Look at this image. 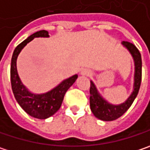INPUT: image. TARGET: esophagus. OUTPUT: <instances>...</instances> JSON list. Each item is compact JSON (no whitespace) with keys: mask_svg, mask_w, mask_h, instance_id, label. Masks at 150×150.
<instances>
[{"mask_svg":"<svg viewBox=\"0 0 150 150\" xmlns=\"http://www.w3.org/2000/svg\"><path fill=\"white\" fill-rule=\"evenodd\" d=\"M80 75L83 77H89L91 75V71L88 69H83L80 71Z\"/></svg>","mask_w":150,"mask_h":150,"instance_id":"esophagus-1","label":"esophagus"}]
</instances>
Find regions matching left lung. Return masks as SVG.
I'll use <instances>...</instances> for the list:
<instances>
[{
    "label": "left lung",
    "mask_w": 150,
    "mask_h": 150,
    "mask_svg": "<svg viewBox=\"0 0 150 150\" xmlns=\"http://www.w3.org/2000/svg\"><path fill=\"white\" fill-rule=\"evenodd\" d=\"M121 45L132 55L134 62L133 89L127 99L120 104H112L107 101L99 92L96 85L91 80L90 89V106L93 114L99 120L103 121H112L122 116L132 106L135 98L137 97L142 79V58L138 49L132 43L122 42Z\"/></svg>",
    "instance_id": "left-lung-1"
}]
</instances>
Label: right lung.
Wrapping results in <instances>:
<instances>
[{
  "label": "right lung",
  "instance_id": "obj_1",
  "mask_svg": "<svg viewBox=\"0 0 150 150\" xmlns=\"http://www.w3.org/2000/svg\"><path fill=\"white\" fill-rule=\"evenodd\" d=\"M36 38H48L49 35L45 30L37 31L17 46L13 51L11 60V83L14 97L23 110L31 117L39 120H45L54 115L59 110L66 92L77 80L78 75H72L62 80L55 87L44 93L38 94L29 91L18 76L17 70V59L27 43Z\"/></svg>",
  "mask_w": 150,
  "mask_h": 150
}]
</instances>
